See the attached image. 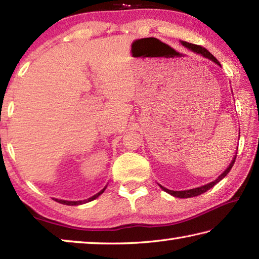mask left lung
Wrapping results in <instances>:
<instances>
[{
  "mask_svg": "<svg viewBox=\"0 0 259 259\" xmlns=\"http://www.w3.org/2000/svg\"><path fill=\"white\" fill-rule=\"evenodd\" d=\"M181 43H182V45H183L184 47L187 48V49H190L191 51L195 52V54H198V55H200V56L204 57V58H207V59H209V60H211L212 63L217 64V65H219V66H221V63H219V61H218L216 58H214V57H213L211 54H210V52H209L207 49H205V48L201 47V46L192 45V43H188V42H185V41H182ZM235 157H236V155H234L233 160H232V162L230 163V165L227 166V169L225 170L224 172H223V174L221 175V176H219L217 179H214L213 182L209 183V184H205V185H203V186L195 187V188H192V190H186V191H171V190H168V188L163 187L162 185H160V187H161L162 190H163L164 192L169 193L170 195L175 196V198L186 199V198H193V196H198V195H200V194H202V193L207 192V191H208V190H210V188H211V187H213L214 185H216L217 183L221 182L222 179L224 178V177L226 176V175L230 172V170L232 169V166H233L234 162H235Z\"/></svg>",
  "mask_w": 259,
  "mask_h": 259,
  "instance_id": "obj_1",
  "label": "left lung"
}]
</instances>
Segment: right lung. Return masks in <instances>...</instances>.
<instances>
[{
  "label": "right lung",
  "mask_w": 259,
  "mask_h": 259,
  "mask_svg": "<svg viewBox=\"0 0 259 259\" xmlns=\"http://www.w3.org/2000/svg\"><path fill=\"white\" fill-rule=\"evenodd\" d=\"M105 190H106V186H105L102 191L98 192L97 194H96V195L91 196V198L87 199V200H83V201H66V200H58V199H54V200H55V201H57V202L61 203V204H67V205H78V204H83V203L90 202V201H93V200H95V199H97L100 194H103Z\"/></svg>",
  "instance_id": "obj_1"
}]
</instances>
